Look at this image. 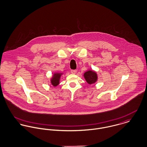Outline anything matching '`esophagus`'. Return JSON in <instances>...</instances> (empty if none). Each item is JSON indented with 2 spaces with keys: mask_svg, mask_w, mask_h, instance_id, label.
I'll return each mask as SVG.
<instances>
[{
  "mask_svg": "<svg viewBox=\"0 0 147 147\" xmlns=\"http://www.w3.org/2000/svg\"><path fill=\"white\" fill-rule=\"evenodd\" d=\"M71 74H75L77 72V70H76V69H72V70L71 71Z\"/></svg>",
  "mask_w": 147,
  "mask_h": 147,
  "instance_id": "esophagus-1",
  "label": "esophagus"
}]
</instances>
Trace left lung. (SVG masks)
Listing matches in <instances>:
<instances>
[{
    "mask_svg": "<svg viewBox=\"0 0 147 147\" xmlns=\"http://www.w3.org/2000/svg\"><path fill=\"white\" fill-rule=\"evenodd\" d=\"M84 77L86 82L89 84L95 83L97 80V75L96 72L89 70L84 73Z\"/></svg>",
    "mask_w": 147,
    "mask_h": 147,
    "instance_id": "left-lung-1",
    "label": "left lung"
}]
</instances>
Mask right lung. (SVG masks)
I'll use <instances>...</instances> for the list:
<instances>
[{"label":"right lung","instance_id":"right-lung-1","mask_svg":"<svg viewBox=\"0 0 147 147\" xmlns=\"http://www.w3.org/2000/svg\"><path fill=\"white\" fill-rule=\"evenodd\" d=\"M62 75V73L54 74L51 79V83L54 86H57L58 84H59V80Z\"/></svg>","mask_w":147,"mask_h":147}]
</instances>
